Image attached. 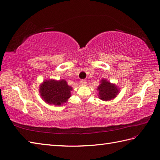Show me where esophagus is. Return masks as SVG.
Here are the masks:
<instances>
[{
  "label": "esophagus",
  "mask_w": 160,
  "mask_h": 160,
  "mask_svg": "<svg viewBox=\"0 0 160 160\" xmlns=\"http://www.w3.org/2000/svg\"><path fill=\"white\" fill-rule=\"evenodd\" d=\"M80 83L82 85H86L87 84V80H82L80 81Z\"/></svg>",
  "instance_id": "1"
}]
</instances>
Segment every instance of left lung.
Listing matches in <instances>:
<instances>
[{
    "label": "left lung",
    "instance_id": "left-lung-1",
    "mask_svg": "<svg viewBox=\"0 0 160 160\" xmlns=\"http://www.w3.org/2000/svg\"><path fill=\"white\" fill-rule=\"evenodd\" d=\"M98 96L102 101H109L114 98L118 93V89L115 84H111L108 81L102 80L101 83L98 87Z\"/></svg>",
    "mask_w": 160,
    "mask_h": 160
}]
</instances>
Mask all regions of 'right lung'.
<instances>
[{"instance_id":"right-lung-1","label":"right lung","mask_w":160,"mask_h":160,"mask_svg":"<svg viewBox=\"0 0 160 160\" xmlns=\"http://www.w3.org/2000/svg\"><path fill=\"white\" fill-rule=\"evenodd\" d=\"M72 88L64 80H45L40 86L41 96L49 105H61L71 96Z\"/></svg>"}]
</instances>
